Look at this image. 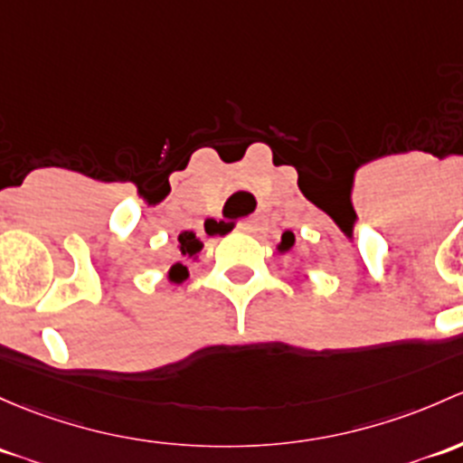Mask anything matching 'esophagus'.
Masks as SVG:
<instances>
[{"label":"esophagus","instance_id":"obj_1","mask_svg":"<svg viewBox=\"0 0 463 463\" xmlns=\"http://www.w3.org/2000/svg\"><path fill=\"white\" fill-rule=\"evenodd\" d=\"M240 228L241 232H255V228H257V222L255 219H244V222H240Z\"/></svg>","mask_w":463,"mask_h":463}]
</instances>
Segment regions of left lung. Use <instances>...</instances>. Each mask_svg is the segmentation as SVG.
Instances as JSON below:
<instances>
[{"instance_id":"1","label":"left lung","mask_w":463,"mask_h":463,"mask_svg":"<svg viewBox=\"0 0 463 463\" xmlns=\"http://www.w3.org/2000/svg\"><path fill=\"white\" fill-rule=\"evenodd\" d=\"M295 244V237H293V232H286V235L284 237H281V250H288V248L290 246H293Z\"/></svg>"}]
</instances>
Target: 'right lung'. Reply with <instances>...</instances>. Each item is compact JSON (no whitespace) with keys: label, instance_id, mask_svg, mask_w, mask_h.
Returning <instances> with one entry per match:
<instances>
[{"label":"right lung","instance_id":"obj_1","mask_svg":"<svg viewBox=\"0 0 463 463\" xmlns=\"http://www.w3.org/2000/svg\"><path fill=\"white\" fill-rule=\"evenodd\" d=\"M199 250H202V241H199L193 232H182V235H179V252H182L184 257H194ZM186 277H188L186 266L175 264L173 269H170V279L173 281H184Z\"/></svg>","mask_w":463,"mask_h":463}]
</instances>
